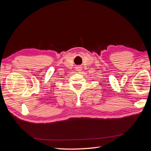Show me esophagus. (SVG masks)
<instances>
[{
  "label": "esophagus",
  "instance_id": "1",
  "mask_svg": "<svg viewBox=\"0 0 151 151\" xmlns=\"http://www.w3.org/2000/svg\"><path fill=\"white\" fill-rule=\"evenodd\" d=\"M76 70L78 72H79L80 71H81L82 70V68H81V67H80V66H78V67H76Z\"/></svg>",
  "mask_w": 151,
  "mask_h": 151
}]
</instances>
